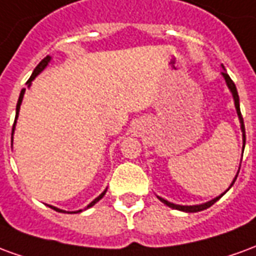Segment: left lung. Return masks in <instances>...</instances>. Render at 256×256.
I'll use <instances>...</instances> for the list:
<instances>
[{
	"mask_svg": "<svg viewBox=\"0 0 256 256\" xmlns=\"http://www.w3.org/2000/svg\"><path fill=\"white\" fill-rule=\"evenodd\" d=\"M222 75H224V78H225V82L226 84H228V88L230 89L232 92V96H233V100H234V106H236V111H237V115H238V119H240V124H242V138H244V144H246V128H244V120H242V112H240V102H238V93H237V89H236V84H234V82L232 80L230 76L228 75V72L226 71H224L222 72ZM244 148V146H242ZM238 174V172H237ZM237 176L234 177V180H233V182L230 184V186H229V189L232 188V185L234 184V181H236ZM228 189V190H229ZM226 190V192H228ZM226 192H224L222 194H220L218 198H212V200H210V202H207V203H203V204H198V206H180V204H174V203H170V202H167V200H164L163 198H159L158 196V198L160 200L162 203H164L166 206H168V207H172V208L174 210H180V211H185V212H198V211H203V210L208 208V207H211L212 204L215 203V202H218L224 194H225Z\"/></svg>",
	"mask_w": 256,
	"mask_h": 256,
	"instance_id": "8db88e82",
	"label": "left lung"
}]
</instances>
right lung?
Here are the masks:
<instances>
[{
	"label": "right lung",
	"mask_w": 256,
	"mask_h": 256,
	"mask_svg": "<svg viewBox=\"0 0 256 256\" xmlns=\"http://www.w3.org/2000/svg\"><path fill=\"white\" fill-rule=\"evenodd\" d=\"M50 58H50V56H46V58H44V60H42L41 63L38 64V66H36V70H34V71H32V74H31L30 79L27 80V88H30V86H31V82H32V80L36 79V75H38V74H41V71H44V70H45V67H46L48 64H49V62H50ZM24 92H26V88H24V89H22V92H20L19 100H18V106H16V116H14V128H12V140H14V126H16V120H18V116H19L20 106H22V101H23V96H24ZM106 190H104V192L101 193V194H100V196H98V198H96L94 200H93V202H92V203H90L89 206L86 207V208H89V207H92V206H94V204L97 203V202H98L100 198H102V196L106 194ZM49 207H50V208H53V210H56V211H58V212H67V211H64V210L56 208V207H53V206H49ZM80 211H82V210H78V211H74V212H67V214H75V212H80Z\"/></svg>",
	"instance_id": "add662e5"
}]
</instances>
